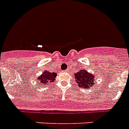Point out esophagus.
I'll list each match as a JSON object with an SVG mask.
<instances>
[{
    "instance_id": "obj_1",
    "label": "esophagus",
    "mask_w": 129,
    "mask_h": 129,
    "mask_svg": "<svg viewBox=\"0 0 129 129\" xmlns=\"http://www.w3.org/2000/svg\"><path fill=\"white\" fill-rule=\"evenodd\" d=\"M64 72H68V70H65Z\"/></svg>"
}]
</instances>
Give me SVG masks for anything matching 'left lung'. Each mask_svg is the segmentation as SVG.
Instances as JSON below:
<instances>
[{"label": "left lung", "instance_id": "1", "mask_svg": "<svg viewBox=\"0 0 129 129\" xmlns=\"http://www.w3.org/2000/svg\"><path fill=\"white\" fill-rule=\"evenodd\" d=\"M75 75V83L78 84L79 87H81L83 89H88L89 87H93L94 85V81H95L94 79L93 75L88 73L86 70H80Z\"/></svg>", "mask_w": 129, "mask_h": 129}]
</instances>
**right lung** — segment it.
I'll return each instance as SVG.
<instances>
[{
    "mask_svg": "<svg viewBox=\"0 0 129 129\" xmlns=\"http://www.w3.org/2000/svg\"><path fill=\"white\" fill-rule=\"evenodd\" d=\"M57 76V74L55 72H50L48 71H44L43 74L38 77V84L42 85H46L48 83L53 82L55 80V78Z\"/></svg>",
    "mask_w": 129,
    "mask_h": 129,
    "instance_id": "1",
    "label": "right lung"
}]
</instances>
